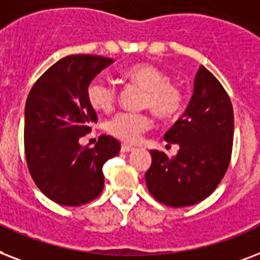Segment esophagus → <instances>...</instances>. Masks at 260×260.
Here are the masks:
<instances>
[{
	"mask_svg": "<svg viewBox=\"0 0 260 260\" xmlns=\"http://www.w3.org/2000/svg\"><path fill=\"white\" fill-rule=\"evenodd\" d=\"M120 150H122L123 153H128V152H133V150H134V148H133L132 145L123 144L122 145V148H120Z\"/></svg>",
	"mask_w": 260,
	"mask_h": 260,
	"instance_id": "obj_1",
	"label": "esophagus"
}]
</instances>
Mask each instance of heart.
Listing matches in <instances>:
<instances>
[{
  "label": "heart",
  "instance_id": "b5f03b06",
  "mask_svg": "<svg viewBox=\"0 0 260 260\" xmlns=\"http://www.w3.org/2000/svg\"><path fill=\"white\" fill-rule=\"evenodd\" d=\"M122 77L144 89L141 107L150 108L160 119L178 118L186 106V92L182 86L172 82L168 74L150 63H136L122 72ZM90 107L98 112H110L115 107L118 88L110 81L94 78L86 89ZM153 120L146 112H119L108 120L107 132L118 140L134 144L141 140L145 132L152 127Z\"/></svg>",
  "mask_w": 260,
  "mask_h": 260
}]
</instances>
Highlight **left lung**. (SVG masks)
<instances>
[{"label": "left lung", "instance_id": "left-lung-1", "mask_svg": "<svg viewBox=\"0 0 260 260\" xmlns=\"http://www.w3.org/2000/svg\"><path fill=\"white\" fill-rule=\"evenodd\" d=\"M233 127L229 94L201 66L186 112L164 134L168 144L179 145L178 154L171 158L161 150H150L152 166L145 182L153 198L171 207L191 206L207 198L228 170Z\"/></svg>", "mask_w": 260, "mask_h": 260}]
</instances>
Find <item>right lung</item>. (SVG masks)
I'll return each mask as SVG.
<instances>
[{
    "label": "right lung",
    "instance_id": "1",
    "mask_svg": "<svg viewBox=\"0 0 260 260\" xmlns=\"http://www.w3.org/2000/svg\"><path fill=\"white\" fill-rule=\"evenodd\" d=\"M114 62L100 55L74 54L50 66L25 103L24 150L28 171L46 197L63 206H81L102 194L103 166L120 150L119 141L100 136L93 148L78 144L98 115L86 89Z\"/></svg>",
    "mask_w": 260,
    "mask_h": 260
}]
</instances>
